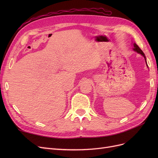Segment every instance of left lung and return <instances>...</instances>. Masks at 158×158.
Listing matches in <instances>:
<instances>
[{"label":"left lung","mask_w":158,"mask_h":158,"mask_svg":"<svg viewBox=\"0 0 158 158\" xmlns=\"http://www.w3.org/2000/svg\"><path fill=\"white\" fill-rule=\"evenodd\" d=\"M133 46H134V48H133V50H134V51H135L136 52H138V53L140 54L142 56H144V58L145 61H146V66H148L147 62H146V56H145L144 52H143V51L140 49V47H138V46L135 44V43H134V44H133Z\"/></svg>","instance_id":"8db88e82"}]
</instances>
